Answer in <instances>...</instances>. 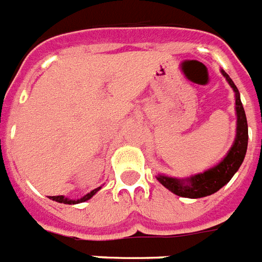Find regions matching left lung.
<instances>
[{
	"instance_id": "8db88e82",
	"label": "left lung",
	"mask_w": 262,
	"mask_h": 262,
	"mask_svg": "<svg viewBox=\"0 0 262 262\" xmlns=\"http://www.w3.org/2000/svg\"><path fill=\"white\" fill-rule=\"evenodd\" d=\"M222 75L230 84V87L235 92V111H237V136H235L234 144L228 152L224 161L217 165L215 167L202 172V174L194 175L187 181L170 178L165 175H159L158 181L162 185L171 190L172 193L185 198H201L214 194L221 189L222 186L232 179L235 171L238 170L246 154V147H248V122H246L245 111H244L243 103L239 99V94L237 87L233 83V80L229 77L228 73L222 71Z\"/></svg>"
}]
</instances>
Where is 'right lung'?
<instances>
[{
	"instance_id": "1",
	"label": "right lung",
	"mask_w": 262,
	"mask_h": 262,
	"mask_svg": "<svg viewBox=\"0 0 262 262\" xmlns=\"http://www.w3.org/2000/svg\"><path fill=\"white\" fill-rule=\"evenodd\" d=\"M97 190H100V187L99 189H95L92 190L91 193H88L87 195H84L83 198H80V200L77 201H72V200H68V198H64L62 195H56V196H51V200L56 201V202H60V204H68V205H73V204H80V202H85V201H88L92 195H95V193H96Z\"/></svg>"
}]
</instances>
